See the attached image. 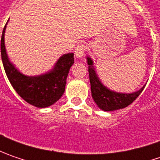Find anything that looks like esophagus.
<instances>
[{
	"label": "esophagus",
	"instance_id": "1",
	"mask_svg": "<svg viewBox=\"0 0 160 160\" xmlns=\"http://www.w3.org/2000/svg\"><path fill=\"white\" fill-rule=\"evenodd\" d=\"M86 49H87V46H86L85 44H80V45H78L76 46V48H75V56L78 57V58L82 57L85 54Z\"/></svg>",
	"mask_w": 160,
	"mask_h": 160
}]
</instances>
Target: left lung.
<instances>
[{
  "mask_svg": "<svg viewBox=\"0 0 160 160\" xmlns=\"http://www.w3.org/2000/svg\"><path fill=\"white\" fill-rule=\"evenodd\" d=\"M88 76L90 81L91 95L98 108L104 111H114L128 107L142 92L144 87L132 94L117 93L106 88L101 83L93 68V62L88 57Z\"/></svg>",
  "mask_w": 160,
  "mask_h": 160,
  "instance_id": "1",
  "label": "left lung"
}]
</instances>
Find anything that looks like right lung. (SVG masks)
Wrapping results in <instances>:
<instances>
[{"instance_id": "1", "label": "right lung", "mask_w": 160, "mask_h": 160, "mask_svg": "<svg viewBox=\"0 0 160 160\" xmlns=\"http://www.w3.org/2000/svg\"><path fill=\"white\" fill-rule=\"evenodd\" d=\"M5 28L6 25L2 35L1 53L4 70L11 86L26 102L37 108H47L54 104L64 92L68 73L74 63L73 53H66L60 57L50 72L37 77L25 76L8 59L4 45Z\"/></svg>"}]
</instances>
